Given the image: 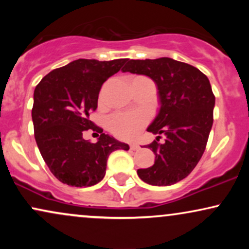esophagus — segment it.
Returning a JSON list of instances; mask_svg holds the SVG:
<instances>
[{
  "instance_id": "1",
  "label": "esophagus",
  "mask_w": 249,
  "mask_h": 249,
  "mask_svg": "<svg viewBox=\"0 0 249 249\" xmlns=\"http://www.w3.org/2000/svg\"><path fill=\"white\" fill-rule=\"evenodd\" d=\"M139 147H141V146H139L138 144H130V148H131V150H132V151L139 150Z\"/></svg>"
}]
</instances>
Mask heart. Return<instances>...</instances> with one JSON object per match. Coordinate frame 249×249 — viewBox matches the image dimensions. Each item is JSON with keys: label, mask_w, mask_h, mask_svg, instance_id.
<instances>
[{"label": "heart", "mask_w": 249, "mask_h": 249, "mask_svg": "<svg viewBox=\"0 0 249 249\" xmlns=\"http://www.w3.org/2000/svg\"><path fill=\"white\" fill-rule=\"evenodd\" d=\"M147 122L148 117L145 112H117L108 118V128L118 138L132 141L139 136Z\"/></svg>", "instance_id": "obj_1"}]
</instances>
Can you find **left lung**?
I'll return each mask as SVG.
<instances>
[{
    "label": "left lung",
    "instance_id": "obj_1",
    "mask_svg": "<svg viewBox=\"0 0 249 249\" xmlns=\"http://www.w3.org/2000/svg\"><path fill=\"white\" fill-rule=\"evenodd\" d=\"M122 70L156 82L161 105L147 131L166 136L161 144L158 136L148 145L156 154L153 166L137 173L154 186L176 184L192 172L206 148L215 104L210 81L193 65L168 57L127 59Z\"/></svg>",
    "mask_w": 249,
    "mask_h": 249
}]
</instances>
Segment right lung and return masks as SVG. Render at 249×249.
<instances>
[{
  "instance_id": "1",
  "label": "right lung",
  "mask_w": 249,
  "mask_h": 249,
  "mask_svg": "<svg viewBox=\"0 0 249 249\" xmlns=\"http://www.w3.org/2000/svg\"><path fill=\"white\" fill-rule=\"evenodd\" d=\"M125 62L126 58L104 62L79 58L53 70L37 84L31 111L35 139L45 164L63 184L96 185L104 178L110 153L130 148L103 133L89 118L97 108L103 83ZM88 129L101 133L98 142L82 139Z\"/></svg>"
}]
</instances>
